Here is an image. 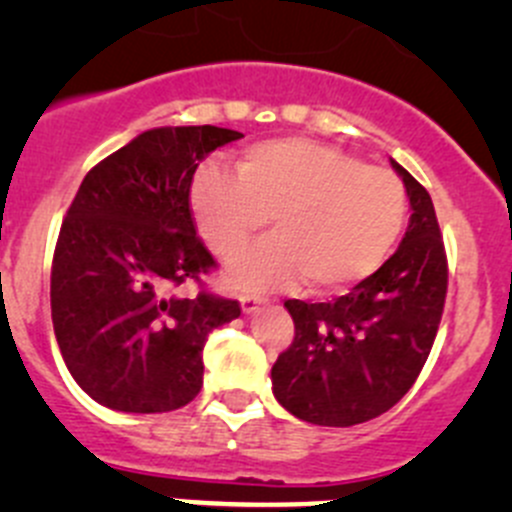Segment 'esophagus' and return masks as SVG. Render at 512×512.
I'll use <instances>...</instances> for the list:
<instances>
[{
  "instance_id": "esophagus-1",
  "label": "esophagus",
  "mask_w": 512,
  "mask_h": 512,
  "mask_svg": "<svg viewBox=\"0 0 512 512\" xmlns=\"http://www.w3.org/2000/svg\"><path fill=\"white\" fill-rule=\"evenodd\" d=\"M265 302H267V299L260 297V294H242V297H240L242 312H245V314H255L257 309H260Z\"/></svg>"
}]
</instances>
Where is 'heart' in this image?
Returning <instances> with one entry per match:
<instances>
[{"label":"heart","instance_id":"1","mask_svg":"<svg viewBox=\"0 0 512 512\" xmlns=\"http://www.w3.org/2000/svg\"><path fill=\"white\" fill-rule=\"evenodd\" d=\"M406 190L394 173L307 138L247 148L235 173L200 170L190 210L210 250L235 257L267 225L275 235L227 265L237 289H277L307 277L337 292L374 275L406 223Z\"/></svg>","mask_w":512,"mask_h":512}]
</instances>
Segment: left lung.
Returning <instances> with one entry per match:
<instances>
[{"mask_svg": "<svg viewBox=\"0 0 512 512\" xmlns=\"http://www.w3.org/2000/svg\"><path fill=\"white\" fill-rule=\"evenodd\" d=\"M391 168L411 205L399 250L334 302H285L294 342L272 366V394L307 423L356 426L399 404L441 324L448 267L436 210L409 170Z\"/></svg>", "mask_w": 512, "mask_h": 512, "instance_id": "1", "label": "left lung"}]
</instances>
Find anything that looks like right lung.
<instances>
[{"label":"right lung","instance_id":"obj_1","mask_svg":"<svg viewBox=\"0 0 512 512\" xmlns=\"http://www.w3.org/2000/svg\"><path fill=\"white\" fill-rule=\"evenodd\" d=\"M242 133L218 126L143 131L91 168L51 265V322L76 384L123 414H163L203 386V347L240 317L235 299L175 294L215 265L195 237L198 163Z\"/></svg>","mask_w":512,"mask_h":512}]
</instances>
